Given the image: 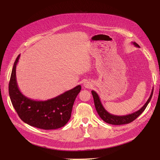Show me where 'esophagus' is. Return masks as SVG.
<instances>
[{"instance_id":"obj_1","label":"esophagus","mask_w":160,"mask_h":160,"mask_svg":"<svg viewBox=\"0 0 160 160\" xmlns=\"http://www.w3.org/2000/svg\"><path fill=\"white\" fill-rule=\"evenodd\" d=\"M83 85H84L85 88H90L91 83H89V82H85L84 84H83Z\"/></svg>"}]
</instances>
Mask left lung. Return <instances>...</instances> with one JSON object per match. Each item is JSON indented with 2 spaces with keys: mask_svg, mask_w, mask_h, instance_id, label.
Masks as SVG:
<instances>
[{
  "mask_svg": "<svg viewBox=\"0 0 160 160\" xmlns=\"http://www.w3.org/2000/svg\"><path fill=\"white\" fill-rule=\"evenodd\" d=\"M132 43L134 46L139 47V45H138L135 42H132ZM153 88L152 89L151 95H150L148 100L147 101V102L143 105V106L141 109H139L137 111H135V112L133 113H131L126 115H122V116L115 115L109 113L108 111L104 108L102 103H101V101L100 100L98 94L93 90L91 91V93L93 97L95 107L97 110V112H98L99 117L102 119L105 122L111 125H123V124H127V123L132 122L133 121H134L143 112V111L146 109L148 103H149V101H151L152 95H153Z\"/></svg>",
  "mask_w": 160,
  "mask_h": 160,
  "instance_id": "left-lung-1",
  "label": "left lung"
}]
</instances>
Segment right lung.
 <instances>
[{"instance_id": "1", "label": "right lung", "mask_w": 160, "mask_h": 160, "mask_svg": "<svg viewBox=\"0 0 160 160\" xmlns=\"http://www.w3.org/2000/svg\"><path fill=\"white\" fill-rule=\"evenodd\" d=\"M18 55L14 62L9 82V96L19 118L31 126L42 129H55L63 127L69 122L74 101L81 89V85L67 91L54 98L36 101L24 95L17 85V65Z\"/></svg>"}]
</instances>
